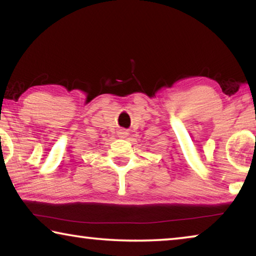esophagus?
Returning <instances> with one entry per match:
<instances>
[{
  "instance_id": "esophagus-1",
  "label": "esophagus",
  "mask_w": 256,
  "mask_h": 256,
  "mask_svg": "<svg viewBox=\"0 0 256 256\" xmlns=\"http://www.w3.org/2000/svg\"><path fill=\"white\" fill-rule=\"evenodd\" d=\"M128 136V132L126 131V130H120V132H118V136L120 138H125V136Z\"/></svg>"
}]
</instances>
